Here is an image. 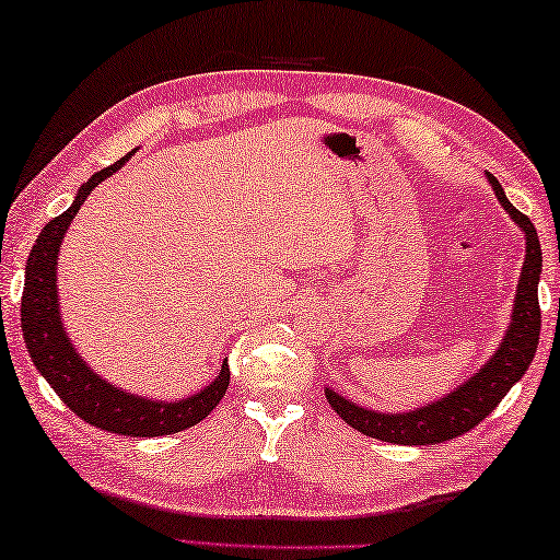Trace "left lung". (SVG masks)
Returning a JSON list of instances; mask_svg holds the SVG:
<instances>
[{
	"mask_svg": "<svg viewBox=\"0 0 560 560\" xmlns=\"http://www.w3.org/2000/svg\"><path fill=\"white\" fill-rule=\"evenodd\" d=\"M491 188L497 190L499 203L513 218L526 235V258L521 268L516 300H513L511 323L506 337L499 345V350L491 354V360L474 374L471 380L459 384L454 392L439 401L405 411V415H384V411L364 409L354 401L345 399L342 394L325 389L329 407L340 415L347 424L366 436L382 439L389 444H409L427 446L448 442V439L462 436L469 429L479 427V421L487 419L499 401L506 397V392L524 377L528 364L534 362L538 335H540V307H538V280L544 268V255L536 228L528 215L511 206V200L503 194L501 183L489 173Z\"/></svg>",
	"mask_w": 560,
	"mask_h": 560,
	"instance_id": "1",
	"label": "left lung"
}]
</instances>
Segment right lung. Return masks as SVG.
Returning <instances> with one entry per match:
<instances>
[{
  "label": "right lung",
  "mask_w": 560,
  "mask_h": 560,
  "mask_svg": "<svg viewBox=\"0 0 560 560\" xmlns=\"http://www.w3.org/2000/svg\"><path fill=\"white\" fill-rule=\"evenodd\" d=\"M131 155L133 151L126 153L114 166L94 173L79 188L71 208L49 220L39 237H36L30 260H26L22 332L34 366L42 372V377L51 384V389L59 394V399L73 415L96 429L139 439L176 434L198 424L200 419H206L218 407V401L223 399L228 384H231V370H228L225 360L215 382H210L206 389H200L194 397L178 401H159L149 397L143 399L139 394H128L114 387V384H108L101 374L91 370L81 360L79 352L73 350L69 335L63 332L57 295V260L61 241L91 190L104 178L114 176Z\"/></svg>",
  "instance_id": "1"
}]
</instances>
